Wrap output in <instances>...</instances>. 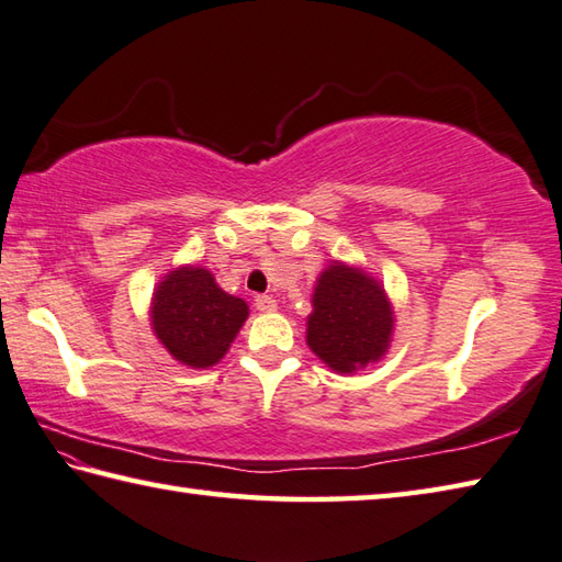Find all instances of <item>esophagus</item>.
Returning a JSON list of instances; mask_svg holds the SVG:
<instances>
[{
  "label": "esophagus",
  "instance_id": "1",
  "mask_svg": "<svg viewBox=\"0 0 562 562\" xmlns=\"http://www.w3.org/2000/svg\"><path fill=\"white\" fill-rule=\"evenodd\" d=\"M252 304H256L258 312H274V310H278V302H274L270 294H258L256 300H252Z\"/></svg>",
  "mask_w": 562,
  "mask_h": 562
}]
</instances>
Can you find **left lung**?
<instances>
[{"instance_id":"8db88e82","label":"left lung","mask_w":562,"mask_h":562,"mask_svg":"<svg viewBox=\"0 0 562 562\" xmlns=\"http://www.w3.org/2000/svg\"><path fill=\"white\" fill-rule=\"evenodd\" d=\"M392 310L384 290L366 272L336 262L314 290L306 344L328 368L353 372L390 346Z\"/></svg>"}]
</instances>
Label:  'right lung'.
Here are the masks:
<instances>
[{"mask_svg":"<svg viewBox=\"0 0 562 562\" xmlns=\"http://www.w3.org/2000/svg\"><path fill=\"white\" fill-rule=\"evenodd\" d=\"M153 328L160 344L184 366L209 368L224 358L244 326L248 306L226 294L204 268H180L153 296Z\"/></svg>","mask_w":562,"mask_h":562,"instance_id":"right-lung-1","label":"right lung"}]
</instances>
